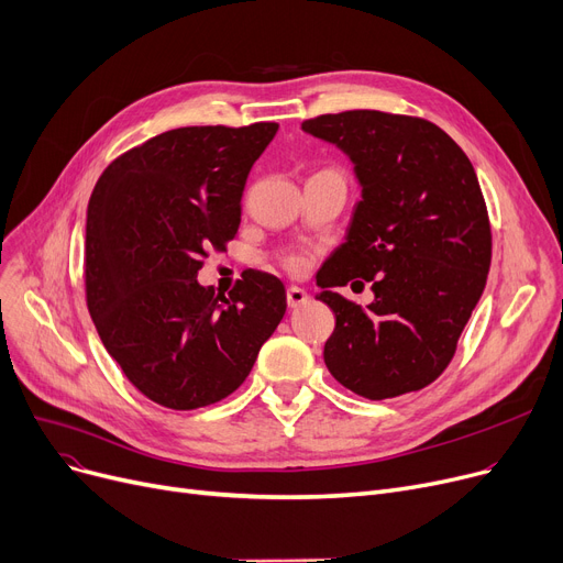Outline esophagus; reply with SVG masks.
Instances as JSON below:
<instances>
[{
    "instance_id": "34e87169",
    "label": "esophagus",
    "mask_w": 563,
    "mask_h": 563,
    "mask_svg": "<svg viewBox=\"0 0 563 563\" xmlns=\"http://www.w3.org/2000/svg\"><path fill=\"white\" fill-rule=\"evenodd\" d=\"M307 300H309V296H307L305 288H300V286H288L286 288V302H288L290 309H298V307L307 305Z\"/></svg>"
}]
</instances>
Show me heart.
Wrapping results in <instances>:
<instances>
[{"label":"heart","mask_w":563,"mask_h":563,"mask_svg":"<svg viewBox=\"0 0 563 563\" xmlns=\"http://www.w3.org/2000/svg\"><path fill=\"white\" fill-rule=\"evenodd\" d=\"M286 265L290 267V271H300L302 258L300 256H290V258H286Z\"/></svg>","instance_id":"b5f03b06"}]
</instances>
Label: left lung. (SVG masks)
<instances>
[{
	"mask_svg": "<svg viewBox=\"0 0 563 563\" xmlns=\"http://www.w3.org/2000/svg\"><path fill=\"white\" fill-rule=\"evenodd\" d=\"M302 130L343 151L362 187L345 240L316 275V300L336 316L325 364L371 400L423 389L456 353L490 271L476 172L442 128L415 117L353 110ZM355 276L377 296L366 310L331 290Z\"/></svg>",
	"mask_w": 563,
	"mask_h": 563,
	"instance_id": "obj_1",
	"label": "left lung"
}]
</instances>
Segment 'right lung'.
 I'll use <instances>...</instances> for the list:
<instances>
[{
  "label": "right lung",
  "instance_id": "obj_1",
  "mask_svg": "<svg viewBox=\"0 0 563 563\" xmlns=\"http://www.w3.org/2000/svg\"><path fill=\"white\" fill-rule=\"evenodd\" d=\"M277 123L163 132L117 157L87 208V305L125 378L155 404L197 410L245 383L286 313L284 284L261 271L218 296L197 275L210 245L238 233L252 165Z\"/></svg>",
  "mask_w": 563,
  "mask_h": 563
}]
</instances>
